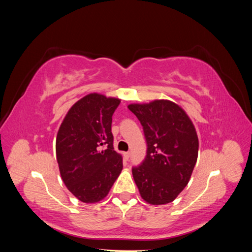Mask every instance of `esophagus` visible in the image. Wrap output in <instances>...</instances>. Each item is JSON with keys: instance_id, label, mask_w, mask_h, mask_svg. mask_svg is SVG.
<instances>
[{"instance_id": "1", "label": "esophagus", "mask_w": 252, "mask_h": 252, "mask_svg": "<svg viewBox=\"0 0 252 252\" xmlns=\"http://www.w3.org/2000/svg\"><path fill=\"white\" fill-rule=\"evenodd\" d=\"M129 157H130V152H129V151L124 152V158H125V159H128Z\"/></svg>"}]
</instances>
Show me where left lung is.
I'll return each mask as SVG.
<instances>
[{
  "mask_svg": "<svg viewBox=\"0 0 252 252\" xmlns=\"http://www.w3.org/2000/svg\"><path fill=\"white\" fill-rule=\"evenodd\" d=\"M128 108L143 126L147 155L132 168L142 199L151 205L177 199L191 177L199 152L192 121L181 106L169 100L130 104Z\"/></svg>",
  "mask_w": 252,
  "mask_h": 252,
  "instance_id": "obj_1",
  "label": "left lung"
}]
</instances>
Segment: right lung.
Wrapping results in <instances>:
<instances>
[{
    "label": "right lung",
    "mask_w": 252,
    "mask_h": 252,
    "mask_svg": "<svg viewBox=\"0 0 252 252\" xmlns=\"http://www.w3.org/2000/svg\"><path fill=\"white\" fill-rule=\"evenodd\" d=\"M120 103L118 97L89 94L71 106L59 128L56 154L61 178L83 203L103 200L123 169L111 132L112 114Z\"/></svg>",
    "instance_id": "1"
}]
</instances>
